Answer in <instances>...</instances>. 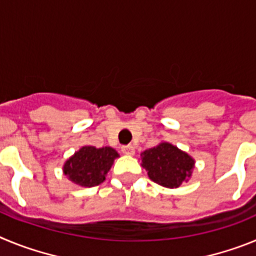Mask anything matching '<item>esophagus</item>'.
I'll return each instance as SVG.
<instances>
[{
  "instance_id": "obj_1",
  "label": "esophagus",
  "mask_w": 256,
  "mask_h": 256,
  "mask_svg": "<svg viewBox=\"0 0 256 256\" xmlns=\"http://www.w3.org/2000/svg\"><path fill=\"white\" fill-rule=\"evenodd\" d=\"M122 151H123L124 155H128V156L134 155V148H133L132 144H126V146H123V148H122Z\"/></svg>"
}]
</instances>
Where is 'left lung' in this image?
<instances>
[{
	"instance_id": "obj_1",
	"label": "left lung",
	"mask_w": 256,
	"mask_h": 256,
	"mask_svg": "<svg viewBox=\"0 0 256 256\" xmlns=\"http://www.w3.org/2000/svg\"><path fill=\"white\" fill-rule=\"evenodd\" d=\"M141 159L148 178L166 188H178L188 182L195 168V159L191 155L165 141L144 150Z\"/></svg>"
}]
</instances>
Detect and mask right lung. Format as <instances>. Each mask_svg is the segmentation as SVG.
Segmentation results:
<instances>
[{"label": "right lung", "instance_id": "right-lung-1", "mask_svg": "<svg viewBox=\"0 0 256 256\" xmlns=\"http://www.w3.org/2000/svg\"><path fill=\"white\" fill-rule=\"evenodd\" d=\"M116 158L119 154L108 146L101 148L83 146L64 162L62 173L76 186L90 188L106 180Z\"/></svg>", "mask_w": 256, "mask_h": 256}]
</instances>
